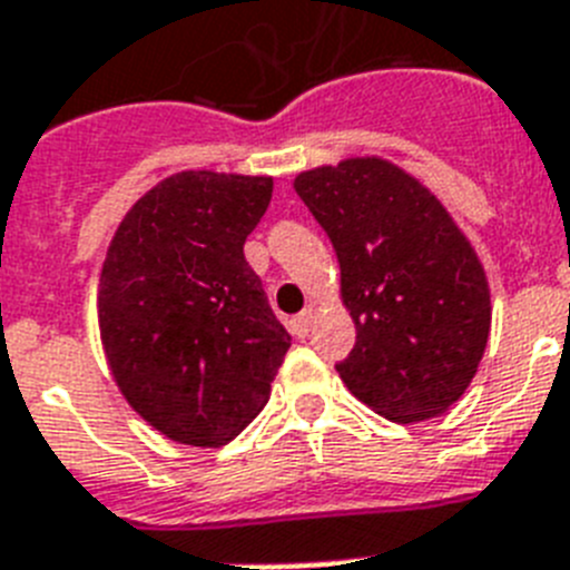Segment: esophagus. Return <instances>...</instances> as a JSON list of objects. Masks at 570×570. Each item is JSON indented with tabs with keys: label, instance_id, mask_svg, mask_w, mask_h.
I'll return each instance as SVG.
<instances>
[{
	"label": "esophagus",
	"instance_id": "obj_1",
	"mask_svg": "<svg viewBox=\"0 0 570 570\" xmlns=\"http://www.w3.org/2000/svg\"><path fill=\"white\" fill-rule=\"evenodd\" d=\"M313 318H315L313 306H306L304 313H298L295 318L289 321V330L298 335V338H306V335H309V330H313Z\"/></svg>",
	"mask_w": 570,
	"mask_h": 570
}]
</instances>
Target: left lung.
<instances>
[{"label": "left lung", "instance_id": "8db88e82", "mask_svg": "<svg viewBox=\"0 0 570 570\" xmlns=\"http://www.w3.org/2000/svg\"><path fill=\"white\" fill-rule=\"evenodd\" d=\"M330 235L355 346L338 375L399 424L456 404L491 333V289L476 252L442 203L393 163L350 157L295 177Z\"/></svg>", "mask_w": 570, "mask_h": 570}]
</instances>
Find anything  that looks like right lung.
<instances>
[{"label":"right lung","instance_id":"1","mask_svg":"<svg viewBox=\"0 0 570 570\" xmlns=\"http://www.w3.org/2000/svg\"><path fill=\"white\" fill-rule=\"evenodd\" d=\"M272 177L180 171L114 232L100 338L126 402L171 442L220 448L269 402L289 333L244 257Z\"/></svg>","mask_w":570,"mask_h":570}]
</instances>
